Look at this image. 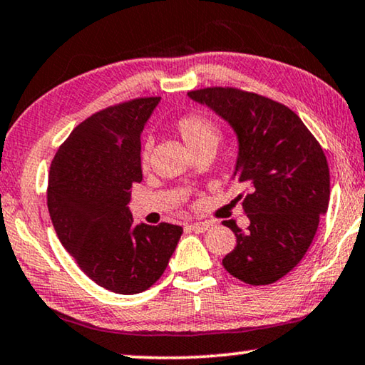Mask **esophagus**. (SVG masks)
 <instances>
[{
	"instance_id": "esophagus-1",
	"label": "esophagus",
	"mask_w": 365,
	"mask_h": 365,
	"mask_svg": "<svg viewBox=\"0 0 365 365\" xmlns=\"http://www.w3.org/2000/svg\"><path fill=\"white\" fill-rule=\"evenodd\" d=\"M211 226H213V225H211V222L205 221V222H192V225H190L188 227L192 231H195V232H205V231H208Z\"/></svg>"
}]
</instances>
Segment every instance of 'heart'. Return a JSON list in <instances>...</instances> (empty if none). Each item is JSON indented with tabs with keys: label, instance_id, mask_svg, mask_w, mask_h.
<instances>
[{
	"label": "heart",
	"instance_id": "heart-1",
	"mask_svg": "<svg viewBox=\"0 0 365 365\" xmlns=\"http://www.w3.org/2000/svg\"><path fill=\"white\" fill-rule=\"evenodd\" d=\"M175 130L188 145L193 154L203 150L215 152L221 140V129L213 119L201 113H187L175 121ZM150 160V148L144 145L140 150L139 162L140 167L148 168Z\"/></svg>",
	"mask_w": 365,
	"mask_h": 365
}]
</instances>
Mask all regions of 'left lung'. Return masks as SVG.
<instances>
[{"label":"left lung","mask_w":365,"mask_h":365,"mask_svg":"<svg viewBox=\"0 0 365 365\" xmlns=\"http://www.w3.org/2000/svg\"><path fill=\"white\" fill-rule=\"evenodd\" d=\"M236 130L237 200L247 231L222 221L236 247L222 259L232 277L249 285L280 280L303 259L329 203V167L322 145L290 108L232 86L188 91Z\"/></svg>","instance_id":"left-lung-1"}]
</instances>
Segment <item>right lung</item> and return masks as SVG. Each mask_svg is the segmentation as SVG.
Returning <instances> with one entry per match:
<instances>
[{
  "label": "right lung",
  "instance_id": "add662e5",
  "mask_svg": "<svg viewBox=\"0 0 365 365\" xmlns=\"http://www.w3.org/2000/svg\"><path fill=\"white\" fill-rule=\"evenodd\" d=\"M160 98H134L91 114L51 164L47 208L62 246L106 290L134 295L160 279L183 230L133 222L130 188L143 180L140 133Z\"/></svg>",
  "mask_w": 365,
  "mask_h": 365
}]
</instances>
